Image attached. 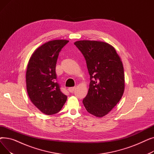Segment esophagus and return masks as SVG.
<instances>
[{"label": "esophagus", "mask_w": 154, "mask_h": 154, "mask_svg": "<svg viewBox=\"0 0 154 154\" xmlns=\"http://www.w3.org/2000/svg\"><path fill=\"white\" fill-rule=\"evenodd\" d=\"M75 87H70V88H68L69 91L70 92H71V93H72L73 92H74V91H75Z\"/></svg>", "instance_id": "34e87169"}]
</instances>
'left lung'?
<instances>
[{
  "label": "left lung",
  "mask_w": 154,
  "mask_h": 154,
  "mask_svg": "<svg viewBox=\"0 0 154 154\" xmlns=\"http://www.w3.org/2000/svg\"><path fill=\"white\" fill-rule=\"evenodd\" d=\"M74 44L84 56L90 75L84 106L91 114L102 117L120 101L125 88L122 62L115 48L97 40H79Z\"/></svg>",
  "instance_id": "left-lung-1"
}]
</instances>
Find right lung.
<instances>
[{
  "label": "right lung",
  "mask_w": 154,
  "mask_h": 154,
  "mask_svg": "<svg viewBox=\"0 0 154 154\" xmlns=\"http://www.w3.org/2000/svg\"><path fill=\"white\" fill-rule=\"evenodd\" d=\"M67 40H54L42 45L32 54L26 71L28 95L34 106L46 115L59 112L67 97L56 82V63Z\"/></svg>",
  "instance_id": "right-lung-1"
}]
</instances>
